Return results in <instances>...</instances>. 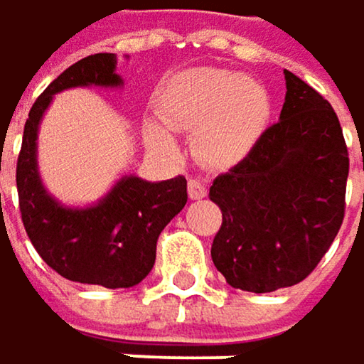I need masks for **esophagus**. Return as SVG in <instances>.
Wrapping results in <instances>:
<instances>
[{
	"instance_id": "34e87169",
	"label": "esophagus",
	"mask_w": 364,
	"mask_h": 364,
	"mask_svg": "<svg viewBox=\"0 0 364 364\" xmlns=\"http://www.w3.org/2000/svg\"><path fill=\"white\" fill-rule=\"evenodd\" d=\"M205 195H208L205 184H203L201 180L191 178V180H188V197H191V199H203Z\"/></svg>"
}]
</instances>
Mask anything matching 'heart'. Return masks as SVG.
<instances>
[{
    "instance_id": "heart-1",
    "label": "heart",
    "mask_w": 364,
    "mask_h": 364,
    "mask_svg": "<svg viewBox=\"0 0 364 364\" xmlns=\"http://www.w3.org/2000/svg\"><path fill=\"white\" fill-rule=\"evenodd\" d=\"M159 114L178 131H195L197 156L210 167L244 161L265 135L272 120V95L265 85L231 70L199 68L176 76L161 92ZM144 137L150 148L173 152L171 133L148 120Z\"/></svg>"
}]
</instances>
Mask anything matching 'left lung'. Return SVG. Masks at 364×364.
<instances>
[{"label": "left lung", "mask_w": 364, "mask_h": 364, "mask_svg": "<svg viewBox=\"0 0 364 364\" xmlns=\"http://www.w3.org/2000/svg\"><path fill=\"white\" fill-rule=\"evenodd\" d=\"M284 78L279 120L210 186L223 212L212 261L229 286L248 292L303 282L331 248L346 212L350 159L339 118L292 72L284 70Z\"/></svg>", "instance_id": "left-lung-1"}]
</instances>
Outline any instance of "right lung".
<instances>
[{
  "label": "right lung",
  "instance_id": "add662e5",
  "mask_svg": "<svg viewBox=\"0 0 364 364\" xmlns=\"http://www.w3.org/2000/svg\"><path fill=\"white\" fill-rule=\"evenodd\" d=\"M74 87H122L116 55L85 57L33 103L16 163L21 218L38 255L59 275L103 288H131L154 267L161 231L186 205V178L146 182L122 176L95 205L59 203L44 188L38 171V129L53 97Z\"/></svg>",
  "mask_w": 364,
  "mask_h": 364
}]
</instances>
